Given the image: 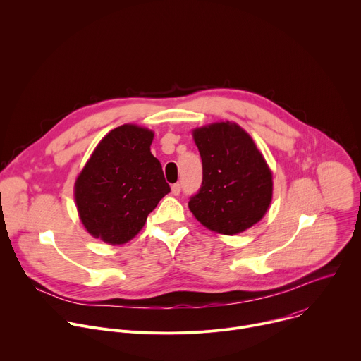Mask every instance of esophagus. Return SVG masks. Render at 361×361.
<instances>
[{
  "mask_svg": "<svg viewBox=\"0 0 361 361\" xmlns=\"http://www.w3.org/2000/svg\"><path fill=\"white\" fill-rule=\"evenodd\" d=\"M171 192H173L174 195H178V194L181 192V185H180L178 183L173 184V185H171Z\"/></svg>",
  "mask_w": 361,
  "mask_h": 361,
  "instance_id": "34e87169",
  "label": "esophagus"
}]
</instances>
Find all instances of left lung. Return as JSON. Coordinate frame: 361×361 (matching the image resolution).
<instances>
[{"instance_id": "left-lung-1", "label": "left lung", "mask_w": 361, "mask_h": 361, "mask_svg": "<svg viewBox=\"0 0 361 361\" xmlns=\"http://www.w3.org/2000/svg\"><path fill=\"white\" fill-rule=\"evenodd\" d=\"M202 161V183L188 201L212 231L234 235L259 223L273 197V174L252 138L235 123L192 131Z\"/></svg>"}]
</instances>
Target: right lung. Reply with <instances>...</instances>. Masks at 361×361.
Here are the masks:
<instances>
[{"label": "right lung", "mask_w": 361, "mask_h": 361, "mask_svg": "<svg viewBox=\"0 0 361 361\" xmlns=\"http://www.w3.org/2000/svg\"><path fill=\"white\" fill-rule=\"evenodd\" d=\"M152 138V131L124 124L92 151L74 185L78 216L92 237L113 245L130 241L170 192L161 164L149 151Z\"/></svg>", "instance_id": "add662e5"}]
</instances>
